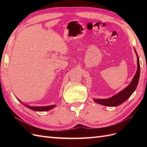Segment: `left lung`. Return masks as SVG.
Listing matches in <instances>:
<instances>
[{
	"label": "left lung",
	"mask_w": 147,
	"mask_h": 147,
	"mask_svg": "<svg viewBox=\"0 0 147 147\" xmlns=\"http://www.w3.org/2000/svg\"><path fill=\"white\" fill-rule=\"evenodd\" d=\"M134 51L137 59V69L131 83L126 88L123 89V90L117 93V94H115L111 97H109L108 99H93V100L96 103L105 106L116 107L123 104L124 102H125L132 95V93L134 92L137 86L138 83H139L140 77L139 58L135 48Z\"/></svg>",
	"instance_id": "1"
}]
</instances>
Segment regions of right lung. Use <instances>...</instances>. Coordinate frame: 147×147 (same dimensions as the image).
<instances>
[{
  "instance_id": "1",
  "label": "right lung",
  "mask_w": 147,
  "mask_h": 147,
  "mask_svg": "<svg viewBox=\"0 0 147 147\" xmlns=\"http://www.w3.org/2000/svg\"><path fill=\"white\" fill-rule=\"evenodd\" d=\"M18 100L21 102V104H23L20 100ZM23 105H25L26 107H28V109H29L30 110H32L34 111H37V112H44V111H48L53 108H55L56 106V105H51L43 106V107H31V106H29L27 105H24V104H23Z\"/></svg>"
}]
</instances>
